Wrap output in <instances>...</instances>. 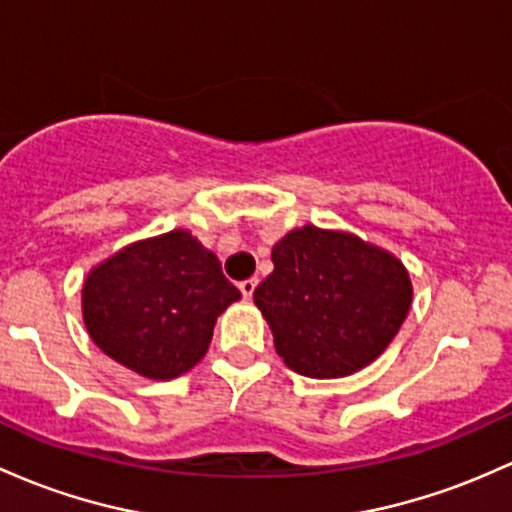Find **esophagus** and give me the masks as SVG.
<instances>
[{"mask_svg": "<svg viewBox=\"0 0 512 512\" xmlns=\"http://www.w3.org/2000/svg\"><path fill=\"white\" fill-rule=\"evenodd\" d=\"M238 286H240V291H243L245 299H250V296L255 294V289H257V279L250 277V279H245V282H240Z\"/></svg>", "mask_w": 512, "mask_h": 512, "instance_id": "esophagus-1", "label": "esophagus"}]
</instances>
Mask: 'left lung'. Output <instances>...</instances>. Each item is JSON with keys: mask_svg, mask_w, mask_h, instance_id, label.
Returning a JSON list of instances; mask_svg holds the SVG:
<instances>
[{"mask_svg": "<svg viewBox=\"0 0 512 512\" xmlns=\"http://www.w3.org/2000/svg\"><path fill=\"white\" fill-rule=\"evenodd\" d=\"M272 262L255 303L286 367L311 379L367 367L396 338L411 308L406 267L350 233L291 230L274 245Z\"/></svg>", "mask_w": 512, "mask_h": 512, "instance_id": "1", "label": "left lung"}]
</instances>
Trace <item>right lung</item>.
I'll return each instance as SVG.
<instances>
[{"label": "right lung", "instance_id": "right-lung-1", "mask_svg": "<svg viewBox=\"0 0 512 512\" xmlns=\"http://www.w3.org/2000/svg\"><path fill=\"white\" fill-rule=\"evenodd\" d=\"M238 299L218 257L172 230L94 269L82 311L106 355L148 379H174L206 355L216 318Z\"/></svg>", "mask_w": 512, "mask_h": 512}]
</instances>
